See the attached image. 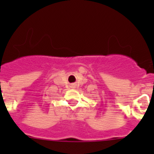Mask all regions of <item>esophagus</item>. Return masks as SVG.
Wrapping results in <instances>:
<instances>
[{"instance_id":"esophagus-1","label":"esophagus","mask_w":154,"mask_h":154,"mask_svg":"<svg viewBox=\"0 0 154 154\" xmlns=\"http://www.w3.org/2000/svg\"><path fill=\"white\" fill-rule=\"evenodd\" d=\"M71 87H72V88H73V89H74L75 87V85H74V84H72V85H71Z\"/></svg>"}]
</instances>
